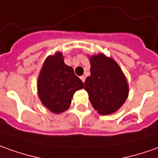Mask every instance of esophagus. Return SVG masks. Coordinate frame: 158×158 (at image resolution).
<instances>
[{
  "mask_svg": "<svg viewBox=\"0 0 158 158\" xmlns=\"http://www.w3.org/2000/svg\"><path fill=\"white\" fill-rule=\"evenodd\" d=\"M80 78H81V80L82 81H83V82H84V81H85V79H86V77L85 76H81V77H80Z\"/></svg>",
  "mask_w": 158,
  "mask_h": 158,
  "instance_id": "esophagus-1",
  "label": "esophagus"
}]
</instances>
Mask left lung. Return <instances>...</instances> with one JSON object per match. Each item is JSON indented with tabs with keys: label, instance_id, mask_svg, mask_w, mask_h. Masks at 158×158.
Listing matches in <instances>:
<instances>
[{
	"label": "left lung",
	"instance_id": "8db88e82",
	"mask_svg": "<svg viewBox=\"0 0 158 158\" xmlns=\"http://www.w3.org/2000/svg\"><path fill=\"white\" fill-rule=\"evenodd\" d=\"M90 76L84 89L93 107L102 115L117 112L127 101L129 86L121 68L114 58L103 53L89 56Z\"/></svg>",
	"mask_w": 158,
	"mask_h": 158
}]
</instances>
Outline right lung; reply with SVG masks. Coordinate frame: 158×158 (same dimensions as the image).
<instances>
[{"label":"right lung","instance_id":"add662e5","mask_svg":"<svg viewBox=\"0 0 158 158\" xmlns=\"http://www.w3.org/2000/svg\"><path fill=\"white\" fill-rule=\"evenodd\" d=\"M60 52L46 57L38 78L39 98L53 114L68 110L73 94L83 89V82L75 75L72 67L65 64Z\"/></svg>","mask_w":158,"mask_h":158}]
</instances>
